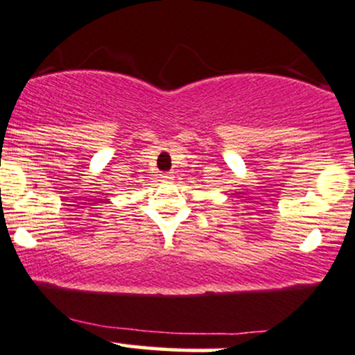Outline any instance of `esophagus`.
Instances as JSON below:
<instances>
[{"mask_svg": "<svg viewBox=\"0 0 355 355\" xmlns=\"http://www.w3.org/2000/svg\"><path fill=\"white\" fill-rule=\"evenodd\" d=\"M160 177H162V180H165V182H172L175 178L173 173H162Z\"/></svg>", "mask_w": 355, "mask_h": 355, "instance_id": "esophagus-1", "label": "esophagus"}]
</instances>
